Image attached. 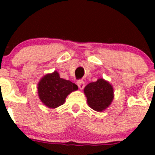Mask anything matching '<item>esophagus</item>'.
I'll return each mask as SVG.
<instances>
[{
  "label": "esophagus",
  "mask_w": 155,
  "mask_h": 155,
  "mask_svg": "<svg viewBox=\"0 0 155 155\" xmlns=\"http://www.w3.org/2000/svg\"><path fill=\"white\" fill-rule=\"evenodd\" d=\"M77 85L79 86L80 90H82L84 88V87H85V82L82 80H79L77 81Z\"/></svg>",
  "instance_id": "obj_1"
}]
</instances>
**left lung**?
I'll return each mask as SVG.
<instances>
[{"mask_svg": "<svg viewBox=\"0 0 155 155\" xmlns=\"http://www.w3.org/2000/svg\"><path fill=\"white\" fill-rule=\"evenodd\" d=\"M84 94L89 107L97 112L107 109L114 99L113 87L103 78L87 84L84 88Z\"/></svg>", "mask_w": 155, "mask_h": 155, "instance_id": "obj_1", "label": "left lung"}]
</instances>
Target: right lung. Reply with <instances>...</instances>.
<instances>
[{"label": "right lung", "mask_w": 155, "mask_h": 155, "mask_svg": "<svg viewBox=\"0 0 155 155\" xmlns=\"http://www.w3.org/2000/svg\"><path fill=\"white\" fill-rule=\"evenodd\" d=\"M37 87L40 101L50 109H55L63 105L67 97L78 90L76 84L61 78L56 70L43 76Z\"/></svg>", "instance_id": "1"}]
</instances>
